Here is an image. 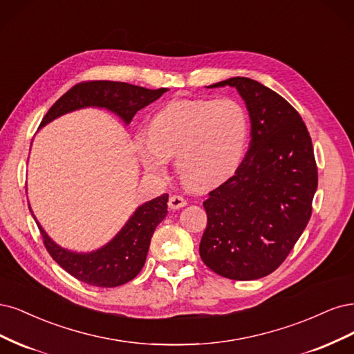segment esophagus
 <instances>
[{"instance_id": "esophagus-1", "label": "esophagus", "mask_w": 354, "mask_h": 354, "mask_svg": "<svg viewBox=\"0 0 354 354\" xmlns=\"http://www.w3.org/2000/svg\"><path fill=\"white\" fill-rule=\"evenodd\" d=\"M167 204H169V209L170 210H178L180 207L187 206V200L182 197V196H176V194H174V196H170Z\"/></svg>"}]
</instances>
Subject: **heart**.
I'll return each mask as SVG.
<instances>
[{
	"instance_id": "heart-1",
	"label": "heart",
	"mask_w": 354,
	"mask_h": 354,
	"mask_svg": "<svg viewBox=\"0 0 354 354\" xmlns=\"http://www.w3.org/2000/svg\"><path fill=\"white\" fill-rule=\"evenodd\" d=\"M250 133L245 109L232 98H178L156 111L147 140L135 151L147 174L163 176L175 157L179 178L192 189L214 188L241 163Z\"/></svg>"
}]
</instances>
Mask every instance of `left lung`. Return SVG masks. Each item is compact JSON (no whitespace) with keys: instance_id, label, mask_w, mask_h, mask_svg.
<instances>
[{"instance_id":"obj_1","label":"left lung","mask_w":354,"mask_h":354,"mask_svg":"<svg viewBox=\"0 0 354 354\" xmlns=\"http://www.w3.org/2000/svg\"><path fill=\"white\" fill-rule=\"evenodd\" d=\"M226 85L245 102L252 141L234 176L203 203L207 226L200 256L221 277L253 281L275 270L303 234L317 169L310 135L287 100L241 76L207 88Z\"/></svg>"}]
</instances>
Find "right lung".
<instances>
[{
    "instance_id": "add662e5",
    "label": "right lung",
    "mask_w": 354,
    "mask_h": 354,
    "mask_svg": "<svg viewBox=\"0 0 354 354\" xmlns=\"http://www.w3.org/2000/svg\"><path fill=\"white\" fill-rule=\"evenodd\" d=\"M167 88L147 89L127 82L91 81L75 85L64 95L57 100L44 116L39 128H44L54 119L66 113L86 107L106 109L118 115L124 124H129L135 113L160 98ZM167 194L147 201L136 207L128 222L113 236L107 244L89 253H77L60 247L44 231L41 223L37 225L44 238L45 248L51 257L72 277L94 287L113 288L133 279L141 272L151 236L157 225L167 214Z\"/></svg>"
}]
</instances>
